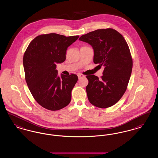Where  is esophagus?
I'll return each mask as SVG.
<instances>
[{"mask_svg":"<svg viewBox=\"0 0 158 158\" xmlns=\"http://www.w3.org/2000/svg\"><path fill=\"white\" fill-rule=\"evenodd\" d=\"M77 76H78V78H79V79H81V78H82V77H84V76L82 75V74H80V73L77 75Z\"/></svg>","mask_w":158,"mask_h":158,"instance_id":"1","label":"esophagus"}]
</instances>
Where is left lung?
Returning a JSON list of instances; mask_svg holds the SVG:
<instances>
[{"label":"left lung","mask_w":158,"mask_h":158,"mask_svg":"<svg viewBox=\"0 0 158 158\" xmlns=\"http://www.w3.org/2000/svg\"><path fill=\"white\" fill-rule=\"evenodd\" d=\"M79 40L92 46L94 63L105 67L101 79L94 75L86 76L88 100L98 108L111 106L124 95L131 74L133 61L127 43L111 28L92 31Z\"/></svg>","instance_id":"8db88e82"}]
</instances>
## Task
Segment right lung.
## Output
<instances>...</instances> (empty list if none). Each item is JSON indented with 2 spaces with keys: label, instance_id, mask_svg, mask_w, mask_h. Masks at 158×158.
<instances>
[{
  "label": "right lung",
  "instance_id": "1",
  "mask_svg": "<svg viewBox=\"0 0 158 158\" xmlns=\"http://www.w3.org/2000/svg\"><path fill=\"white\" fill-rule=\"evenodd\" d=\"M78 38L55 33L40 35L31 42L24 53L23 65L27 85L35 101L45 109L59 110L71 101L77 76H59L56 69V64L65 61L68 47Z\"/></svg>",
  "mask_w": 158,
  "mask_h": 158
}]
</instances>
